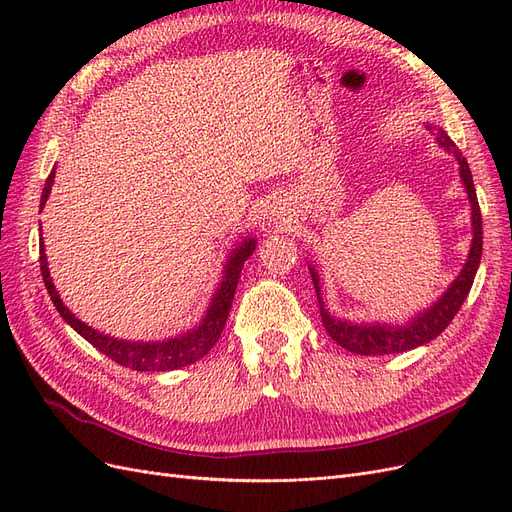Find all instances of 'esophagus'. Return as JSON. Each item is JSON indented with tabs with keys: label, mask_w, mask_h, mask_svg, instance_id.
Wrapping results in <instances>:
<instances>
[{
	"label": "esophagus",
	"mask_w": 512,
	"mask_h": 512,
	"mask_svg": "<svg viewBox=\"0 0 512 512\" xmlns=\"http://www.w3.org/2000/svg\"><path fill=\"white\" fill-rule=\"evenodd\" d=\"M267 224L271 226V228H286L288 224H290V218H288V213L282 209V207H277V205H271L269 209H267Z\"/></svg>",
	"instance_id": "obj_1"
}]
</instances>
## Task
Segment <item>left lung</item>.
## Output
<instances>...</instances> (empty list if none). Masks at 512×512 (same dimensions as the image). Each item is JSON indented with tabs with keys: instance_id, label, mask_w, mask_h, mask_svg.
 Returning <instances> with one entry per match:
<instances>
[{
	"instance_id": "obj_1",
	"label": "left lung",
	"mask_w": 512,
	"mask_h": 512,
	"mask_svg": "<svg viewBox=\"0 0 512 512\" xmlns=\"http://www.w3.org/2000/svg\"><path fill=\"white\" fill-rule=\"evenodd\" d=\"M425 128L431 132L433 141H436L446 153H451L457 162L459 170V181L466 190L468 203H470V226H472V241H470V252L466 262L459 271L455 280L448 284V288L440 294V297L429 303L423 309H416L404 322H384V320H348L333 316L322 301V286H320V275L318 269L307 260L309 273H312L316 297L320 305V316L322 324L327 333L331 335L333 342H337L342 348L354 354H397V352H408L418 346H423L431 339H436L451 320L457 316L459 307L466 301L468 292L472 288L474 275L480 265V256H483V218H480L476 190L468 160L463 158V153L455 147L438 123L425 121Z\"/></svg>"
}]
</instances>
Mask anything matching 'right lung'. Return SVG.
<instances>
[{"instance_id":"obj_1","label":"right lung","mask_w":512,"mask_h":512,"mask_svg":"<svg viewBox=\"0 0 512 512\" xmlns=\"http://www.w3.org/2000/svg\"><path fill=\"white\" fill-rule=\"evenodd\" d=\"M53 183H55V168L51 170L49 179H46V183H44L40 209L46 205V200H49ZM256 245H258V241L254 235H247L245 239L232 245V250L226 254V260L222 265L220 282H218V286H215L205 314L198 320V324H194L192 329L183 331V333L170 335L164 339H149V342H143V339H136V342H132V339H119L115 335H106L76 318L64 305V301H61L59 292L53 284V277L49 271V260H46V252H44V241H40V271H42L44 286H46V290H49V297L55 303L59 316L64 318L76 333L85 337L91 346L98 348L102 354H106L108 359H113L115 363H119L123 367H130L134 371H173V369L192 365L198 359H203V356L220 339L228 312H230L232 299H235V290L239 284L241 269L245 265V260L254 254Z\"/></svg>"}]
</instances>
